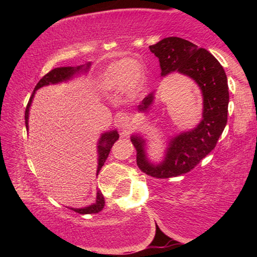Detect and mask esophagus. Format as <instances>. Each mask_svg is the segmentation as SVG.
I'll return each instance as SVG.
<instances>
[{
  "label": "esophagus",
  "mask_w": 257,
  "mask_h": 257,
  "mask_svg": "<svg viewBox=\"0 0 257 257\" xmlns=\"http://www.w3.org/2000/svg\"><path fill=\"white\" fill-rule=\"evenodd\" d=\"M129 120H130V118H129L128 113L120 111L116 113L114 116V124L118 128L125 129V128H128V125H129Z\"/></svg>",
  "instance_id": "obj_1"
}]
</instances>
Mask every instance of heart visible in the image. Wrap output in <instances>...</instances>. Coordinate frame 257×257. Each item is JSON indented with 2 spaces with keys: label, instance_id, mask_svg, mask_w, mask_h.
<instances>
[{
  "label": "heart",
  "instance_id": "1",
  "mask_svg": "<svg viewBox=\"0 0 257 257\" xmlns=\"http://www.w3.org/2000/svg\"><path fill=\"white\" fill-rule=\"evenodd\" d=\"M144 68L136 60L120 59L112 62L98 78V86L104 90H114L123 86L129 95H137L144 89Z\"/></svg>",
  "mask_w": 257,
  "mask_h": 257
}]
</instances>
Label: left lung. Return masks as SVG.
<instances>
[{"label":"left lung","mask_w":257,"mask_h":257,"mask_svg":"<svg viewBox=\"0 0 257 257\" xmlns=\"http://www.w3.org/2000/svg\"><path fill=\"white\" fill-rule=\"evenodd\" d=\"M159 58L161 76L178 71L196 81L203 93V120L196 128L172 138L162 162L153 165L145 154V141L132 137L136 149L137 165L141 170L158 179L178 177L196 167L214 150L228 120L229 90L225 72L219 61L205 49H201L180 37H167L150 46ZM150 94L138 105L146 111L153 102Z\"/></svg>","instance_id":"1"}]
</instances>
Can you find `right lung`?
I'll list each match as a JSON object with an SVG mask.
<instances>
[{
    "label": "right lung",
    "mask_w": 257,
    "mask_h": 257,
    "mask_svg": "<svg viewBox=\"0 0 257 257\" xmlns=\"http://www.w3.org/2000/svg\"><path fill=\"white\" fill-rule=\"evenodd\" d=\"M89 67V64H87L86 69ZM82 67H61V68H55L53 70H51L49 73L42 78V79L37 82V85L35 86L34 93L30 96L27 107H26L25 111V121H26V128L28 129V114H29V106L32 104V101L34 98V94L38 88H41L43 86L50 85V84H56V82H61L64 80L70 79V78L75 75L77 71H79ZM119 134L116 133V130H113L110 133H105L102 135L101 139L98 142V168H97V173L101 170V168L105 163L108 154H110L111 147L113 144L118 141ZM104 205H105V202H104V197L101 194V191H97V197H96V203H94L93 205H89L84 208H71L72 211H75L79 214H96V213L101 212L103 210Z\"/></svg>",
    "instance_id": "1"
}]
</instances>
